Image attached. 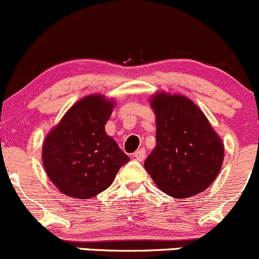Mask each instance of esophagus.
<instances>
[{"label":"esophagus","instance_id":"34e87169","mask_svg":"<svg viewBox=\"0 0 259 259\" xmlns=\"http://www.w3.org/2000/svg\"><path fill=\"white\" fill-rule=\"evenodd\" d=\"M133 157H135L137 161H143V160H145V157H146L145 148H140V150L136 151V152L133 153Z\"/></svg>","mask_w":259,"mask_h":259}]
</instances>
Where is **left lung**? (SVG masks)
<instances>
[{"mask_svg":"<svg viewBox=\"0 0 259 259\" xmlns=\"http://www.w3.org/2000/svg\"><path fill=\"white\" fill-rule=\"evenodd\" d=\"M156 116V147L145 168L160 190L176 199L203 193L215 180L224 146L201 109L181 94L151 97Z\"/></svg>","mask_w":259,"mask_h":259,"instance_id":"left-lung-1","label":"left lung"}]
</instances>
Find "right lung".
Listing matches in <instances>:
<instances>
[{
  "label": "right lung",
  "mask_w": 259,
  "mask_h": 259,
  "mask_svg": "<svg viewBox=\"0 0 259 259\" xmlns=\"http://www.w3.org/2000/svg\"><path fill=\"white\" fill-rule=\"evenodd\" d=\"M114 101L92 94L71 106L46 136L42 163L51 183L65 195L91 199L112 185L130 157L104 130Z\"/></svg>",
  "instance_id": "right-lung-1"
}]
</instances>
